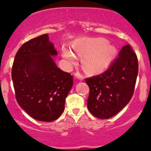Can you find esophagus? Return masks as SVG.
<instances>
[{
    "label": "esophagus",
    "instance_id": "34e87169",
    "mask_svg": "<svg viewBox=\"0 0 151 151\" xmlns=\"http://www.w3.org/2000/svg\"><path fill=\"white\" fill-rule=\"evenodd\" d=\"M74 76L77 79H79V80H83V76L82 75L81 73H79V72H76L75 74H74Z\"/></svg>",
    "mask_w": 151,
    "mask_h": 151
}]
</instances>
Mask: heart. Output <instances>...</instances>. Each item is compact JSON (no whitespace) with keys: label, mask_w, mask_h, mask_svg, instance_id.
<instances>
[{"label":"heart","mask_w":151,"mask_h":151,"mask_svg":"<svg viewBox=\"0 0 151 151\" xmlns=\"http://www.w3.org/2000/svg\"><path fill=\"white\" fill-rule=\"evenodd\" d=\"M72 48L79 56H85L83 67L90 73L101 72L107 68L116 53V47L106 42L104 38L80 40L74 44ZM63 56L70 62L74 60L73 53L68 49L63 50Z\"/></svg>","instance_id":"b5f03b06"}]
</instances>
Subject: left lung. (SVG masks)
I'll return each instance as SVG.
<instances>
[{
  "label": "left lung",
  "mask_w": 151,
  "mask_h": 151,
  "mask_svg": "<svg viewBox=\"0 0 151 151\" xmlns=\"http://www.w3.org/2000/svg\"><path fill=\"white\" fill-rule=\"evenodd\" d=\"M138 71L136 53L129 45L124 46L105 72L86 79L90 88L89 111L102 119L117 114L132 97Z\"/></svg>",
  "instance_id": "left-lung-1"
}]
</instances>
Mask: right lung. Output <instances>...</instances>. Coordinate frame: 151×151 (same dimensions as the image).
Returning <instances> with one entry per match:
<instances>
[{
    "mask_svg": "<svg viewBox=\"0 0 151 151\" xmlns=\"http://www.w3.org/2000/svg\"><path fill=\"white\" fill-rule=\"evenodd\" d=\"M58 54L49 35L30 40L20 47L12 68V79L19 105L34 119L55 121L65 109L73 77L60 70L53 57Z\"/></svg>",
    "mask_w": 151,
    "mask_h": 151,
    "instance_id": "obj_1",
    "label": "right lung"
}]
</instances>
